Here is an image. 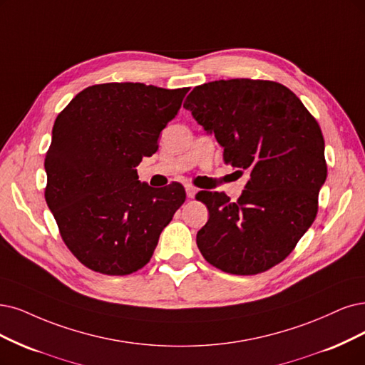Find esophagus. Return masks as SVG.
<instances>
[{
    "label": "esophagus",
    "instance_id": "34e87169",
    "mask_svg": "<svg viewBox=\"0 0 365 365\" xmlns=\"http://www.w3.org/2000/svg\"><path fill=\"white\" fill-rule=\"evenodd\" d=\"M186 195H187V198H194L195 195H197V190L194 186H191V185H187L186 186Z\"/></svg>",
    "mask_w": 365,
    "mask_h": 365
}]
</instances>
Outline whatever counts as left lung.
Here are the masks:
<instances>
[{
  "mask_svg": "<svg viewBox=\"0 0 365 365\" xmlns=\"http://www.w3.org/2000/svg\"><path fill=\"white\" fill-rule=\"evenodd\" d=\"M248 182L237 201L200 192L209 220L197 233L203 257L227 274L254 275L284 260L312 227L327 180L325 141L293 91L274 81L220 79L183 103Z\"/></svg>",
  "mask_w": 365,
  "mask_h": 365,
  "instance_id": "1",
  "label": "left lung"
}]
</instances>
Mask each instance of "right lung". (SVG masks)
Listing matches in <instances>:
<instances>
[{"label": "right lung", "mask_w": 365, "mask_h": 365, "mask_svg": "<svg viewBox=\"0 0 365 365\" xmlns=\"http://www.w3.org/2000/svg\"><path fill=\"white\" fill-rule=\"evenodd\" d=\"M186 93L141 83L91 86L53 123L45 198L64 244L91 271H138L183 205L182 185L155 190L138 180L137 167L158 150Z\"/></svg>", "instance_id": "right-lung-1"}]
</instances>
